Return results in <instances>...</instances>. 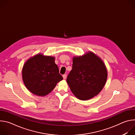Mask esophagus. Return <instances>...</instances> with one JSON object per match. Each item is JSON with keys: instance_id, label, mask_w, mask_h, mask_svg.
<instances>
[{"instance_id": "esophagus-1", "label": "esophagus", "mask_w": 135, "mask_h": 135, "mask_svg": "<svg viewBox=\"0 0 135 135\" xmlns=\"http://www.w3.org/2000/svg\"><path fill=\"white\" fill-rule=\"evenodd\" d=\"M62 77H63V78H64V79H65L66 78V77H67V75H66V74H64V75H62Z\"/></svg>"}]
</instances>
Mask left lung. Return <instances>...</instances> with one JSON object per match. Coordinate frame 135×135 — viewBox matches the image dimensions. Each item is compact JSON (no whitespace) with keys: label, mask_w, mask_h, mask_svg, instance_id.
I'll return each mask as SVG.
<instances>
[{"label":"left lung","mask_w":135,"mask_h":135,"mask_svg":"<svg viewBox=\"0 0 135 135\" xmlns=\"http://www.w3.org/2000/svg\"><path fill=\"white\" fill-rule=\"evenodd\" d=\"M107 78L106 66L102 60L91 52L74 57L72 69L67 82L73 93L82 100L97 95L103 89Z\"/></svg>","instance_id":"1"}]
</instances>
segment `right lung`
Returning a JSON list of instances; mask_svg holds the SVG:
<instances>
[{"label": "right lung", "instance_id": "1", "mask_svg": "<svg viewBox=\"0 0 135 135\" xmlns=\"http://www.w3.org/2000/svg\"><path fill=\"white\" fill-rule=\"evenodd\" d=\"M54 57L38 54L31 57L22 68V79L29 91L44 96L51 92L57 83L62 80Z\"/></svg>", "mask_w": 135, "mask_h": 135}]
</instances>
